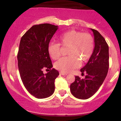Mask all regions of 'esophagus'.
I'll use <instances>...</instances> for the list:
<instances>
[{"label": "esophagus", "mask_w": 121, "mask_h": 121, "mask_svg": "<svg viewBox=\"0 0 121 121\" xmlns=\"http://www.w3.org/2000/svg\"><path fill=\"white\" fill-rule=\"evenodd\" d=\"M60 75H67L66 73H63V72H60Z\"/></svg>", "instance_id": "1"}]
</instances>
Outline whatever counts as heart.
I'll use <instances>...</instances> for the list:
<instances>
[{
    "label": "heart",
    "mask_w": 121,
    "mask_h": 121,
    "mask_svg": "<svg viewBox=\"0 0 121 121\" xmlns=\"http://www.w3.org/2000/svg\"><path fill=\"white\" fill-rule=\"evenodd\" d=\"M59 43H50L48 46V53L51 58L57 60L61 54L62 45L68 48L69 56L63 57L54 64V67L64 73H68L86 63L92 56L94 49V40L90 34L75 30L66 31L59 37Z\"/></svg>",
    "instance_id": "b5f03b06"
}]
</instances>
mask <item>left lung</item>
Returning <instances> with one entry per match:
<instances>
[{"instance_id":"left-lung-1","label":"left lung","mask_w":121,"mask_h":121,"mask_svg":"<svg viewBox=\"0 0 121 121\" xmlns=\"http://www.w3.org/2000/svg\"><path fill=\"white\" fill-rule=\"evenodd\" d=\"M94 35L95 47L87 64L80 69L85 78L75 76L70 85L72 94L77 98L86 99L98 90L107 77L109 68V47L105 39L97 30L91 29Z\"/></svg>"}]
</instances>
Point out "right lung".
<instances>
[{
	"mask_svg": "<svg viewBox=\"0 0 121 121\" xmlns=\"http://www.w3.org/2000/svg\"><path fill=\"white\" fill-rule=\"evenodd\" d=\"M58 29L49 23L34 25L22 37L17 53L18 67L23 85L36 98L50 97L54 92V81L59 75L53 67L48 46ZM51 71L44 74L42 69Z\"/></svg>",
	"mask_w": 121,
	"mask_h": 121,
	"instance_id": "obj_1",
	"label": "right lung"
}]
</instances>
